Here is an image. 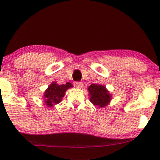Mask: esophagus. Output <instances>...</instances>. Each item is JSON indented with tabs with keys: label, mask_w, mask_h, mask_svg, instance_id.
Masks as SVG:
<instances>
[{
	"label": "esophagus",
	"mask_w": 160,
	"mask_h": 160,
	"mask_svg": "<svg viewBox=\"0 0 160 160\" xmlns=\"http://www.w3.org/2000/svg\"><path fill=\"white\" fill-rule=\"evenodd\" d=\"M82 82H77L76 83H75V86H76L77 88H79V89H80V88L82 87Z\"/></svg>",
	"instance_id": "34e87169"
}]
</instances>
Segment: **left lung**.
I'll list each match as a JSON object with an SVG mask.
<instances>
[{
    "instance_id": "left-lung-1",
    "label": "left lung",
    "mask_w": 160,
    "mask_h": 160,
    "mask_svg": "<svg viewBox=\"0 0 160 160\" xmlns=\"http://www.w3.org/2000/svg\"><path fill=\"white\" fill-rule=\"evenodd\" d=\"M89 100L94 105L99 108L108 106L112 99V95L105 86L102 84H92L88 87Z\"/></svg>"
}]
</instances>
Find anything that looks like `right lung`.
Listing matches in <instances>:
<instances>
[{"label": "right lung", "instance_id": "right-lung-1", "mask_svg": "<svg viewBox=\"0 0 160 160\" xmlns=\"http://www.w3.org/2000/svg\"><path fill=\"white\" fill-rule=\"evenodd\" d=\"M73 87L71 82L59 85L56 82H52L43 93V99L46 105L49 108H52L56 104L62 102V99L65 96V92L70 88Z\"/></svg>", "mask_w": 160, "mask_h": 160}]
</instances>
